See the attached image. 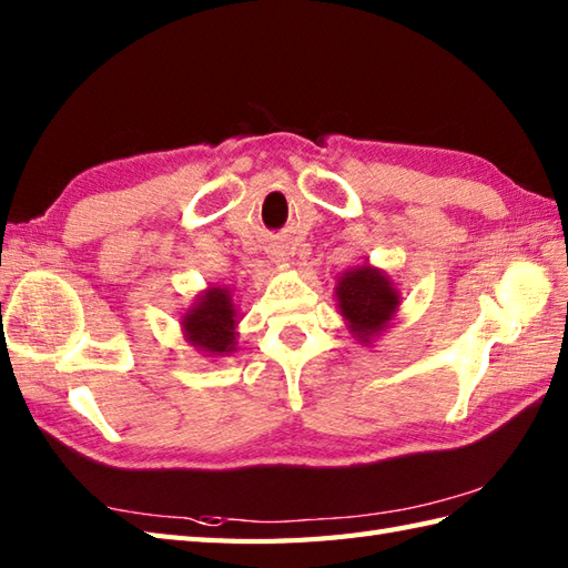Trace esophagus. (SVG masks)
Returning <instances> with one entry per match:
<instances>
[{
    "label": "esophagus",
    "mask_w": 568,
    "mask_h": 568,
    "mask_svg": "<svg viewBox=\"0 0 568 568\" xmlns=\"http://www.w3.org/2000/svg\"><path fill=\"white\" fill-rule=\"evenodd\" d=\"M270 260L276 264H286L288 262V250L284 245H272L270 250Z\"/></svg>",
    "instance_id": "obj_1"
}]
</instances>
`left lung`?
I'll return each instance as SVG.
<instances>
[{
	"label": "left lung",
	"instance_id": "1",
	"mask_svg": "<svg viewBox=\"0 0 568 568\" xmlns=\"http://www.w3.org/2000/svg\"><path fill=\"white\" fill-rule=\"evenodd\" d=\"M335 301L352 337L362 345H374L396 321L400 292L388 272L364 262L337 276Z\"/></svg>",
	"mask_w": 568,
	"mask_h": 568
}]
</instances>
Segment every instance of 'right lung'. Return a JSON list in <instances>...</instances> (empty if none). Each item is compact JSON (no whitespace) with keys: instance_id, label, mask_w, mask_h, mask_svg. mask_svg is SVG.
Here are the masks:
<instances>
[{"instance_id":"1","label":"right lung","mask_w":568,"mask_h":568,"mask_svg":"<svg viewBox=\"0 0 568 568\" xmlns=\"http://www.w3.org/2000/svg\"><path fill=\"white\" fill-rule=\"evenodd\" d=\"M241 313L231 286H206L180 316L182 335L204 357H229L237 345Z\"/></svg>"}]
</instances>
